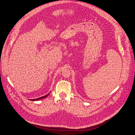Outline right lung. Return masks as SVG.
I'll return each mask as SVG.
<instances>
[{"label":"right lung","mask_w":135,"mask_h":135,"mask_svg":"<svg viewBox=\"0 0 135 135\" xmlns=\"http://www.w3.org/2000/svg\"><path fill=\"white\" fill-rule=\"evenodd\" d=\"M48 95H49V94H47V95H46V96H43V97H42L38 98H37V99H32V101H38V100H40V99H43V98H46V97H47Z\"/></svg>","instance_id":"right-lung-1"}]
</instances>
